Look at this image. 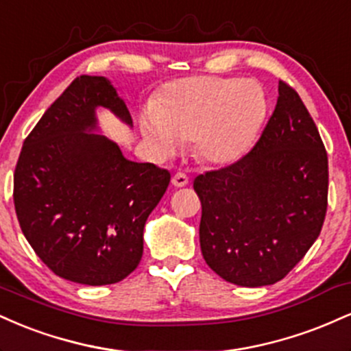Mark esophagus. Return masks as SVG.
Here are the masks:
<instances>
[{
    "label": "esophagus",
    "mask_w": 351,
    "mask_h": 351,
    "mask_svg": "<svg viewBox=\"0 0 351 351\" xmlns=\"http://www.w3.org/2000/svg\"><path fill=\"white\" fill-rule=\"evenodd\" d=\"M189 184V177L184 174V172H177V174L172 176V185L174 187H185Z\"/></svg>",
    "instance_id": "1"
}]
</instances>
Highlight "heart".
Instances as JSON below:
<instances>
[{
  "mask_svg": "<svg viewBox=\"0 0 351 351\" xmlns=\"http://www.w3.org/2000/svg\"><path fill=\"white\" fill-rule=\"evenodd\" d=\"M266 110L265 90L256 80L192 75L169 84L139 126L156 158H169L192 139L197 158L223 166L253 144Z\"/></svg>",
  "mask_w": 351,
  "mask_h": 351,
  "instance_id": "obj_1",
  "label": "heart"
}]
</instances>
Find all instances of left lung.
<instances>
[{"mask_svg":"<svg viewBox=\"0 0 351 351\" xmlns=\"http://www.w3.org/2000/svg\"><path fill=\"white\" fill-rule=\"evenodd\" d=\"M274 113L248 154L193 180L202 202L200 248L225 281H281L319 238L328 195V159L300 97L279 80Z\"/></svg>","mask_w":351,"mask_h":351,"instance_id":"8db88e82","label":"left lung"}]
</instances>
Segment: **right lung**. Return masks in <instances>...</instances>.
<instances>
[{
  "label": "right lung",
  "mask_w": 351,
  "mask_h": 351,
  "mask_svg": "<svg viewBox=\"0 0 351 351\" xmlns=\"http://www.w3.org/2000/svg\"><path fill=\"white\" fill-rule=\"evenodd\" d=\"M98 106L133 125L110 80L77 77L24 139L12 192L37 256L86 286L119 282L138 267L144 225L171 182L166 169L128 160L117 143L90 133Z\"/></svg>",
  "instance_id": "add662e5"
}]
</instances>
